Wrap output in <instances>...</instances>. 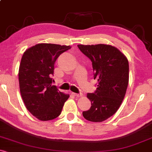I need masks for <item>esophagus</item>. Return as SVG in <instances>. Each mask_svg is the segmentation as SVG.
Here are the masks:
<instances>
[{"label": "esophagus", "mask_w": 152, "mask_h": 152, "mask_svg": "<svg viewBox=\"0 0 152 152\" xmlns=\"http://www.w3.org/2000/svg\"><path fill=\"white\" fill-rule=\"evenodd\" d=\"M72 95H73V96H76V97H82V94L81 93H79V94H77V93H74V92H73V93H72Z\"/></svg>", "instance_id": "obj_1"}]
</instances>
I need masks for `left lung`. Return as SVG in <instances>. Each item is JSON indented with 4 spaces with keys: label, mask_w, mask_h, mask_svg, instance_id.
Listing matches in <instances>:
<instances>
[{
    "label": "left lung",
    "mask_w": 152,
    "mask_h": 152,
    "mask_svg": "<svg viewBox=\"0 0 152 152\" xmlns=\"http://www.w3.org/2000/svg\"><path fill=\"white\" fill-rule=\"evenodd\" d=\"M78 47L92 61L97 87L87 97L91 101L88 111H83L87 120L101 122L117 111L125 96L129 82V63L117 48L107 44L81 45Z\"/></svg>",
    "instance_id": "left-lung-1"
}]
</instances>
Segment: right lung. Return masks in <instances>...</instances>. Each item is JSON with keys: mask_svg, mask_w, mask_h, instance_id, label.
<instances>
[{"mask_svg": "<svg viewBox=\"0 0 152 152\" xmlns=\"http://www.w3.org/2000/svg\"><path fill=\"white\" fill-rule=\"evenodd\" d=\"M71 46L38 44L22 55L19 68L20 93L27 109L41 121L55 119L61 114L69 95L52 85V75L58 57Z\"/></svg>", "mask_w": 152, "mask_h": 152, "instance_id": "add662e5", "label": "right lung"}]
</instances>
